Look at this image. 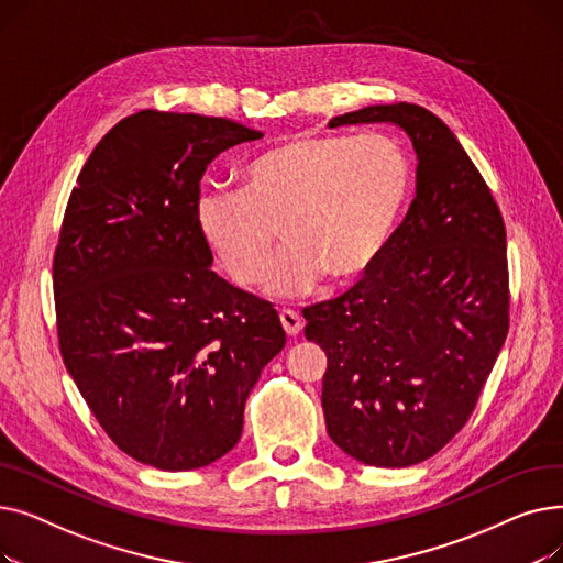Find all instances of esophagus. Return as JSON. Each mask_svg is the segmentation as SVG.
<instances>
[{
    "label": "esophagus",
    "instance_id": "34e87169",
    "mask_svg": "<svg viewBox=\"0 0 563 563\" xmlns=\"http://www.w3.org/2000/svg\"><path fill=\"white\" fill-rule=\"evenodd\" d=\"M280 323H283V329L289 338H299V333L303 331V319H301V314H297L294 310H283L280 312Z\"/></svg>",
    "mask_w": 563,
    "mask_h": 563
}]
</instances>
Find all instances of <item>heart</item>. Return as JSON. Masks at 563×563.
I'll return each mask as SVG.
<instances>
[{
  "instance_id": "b5f03b06",
  "label": "heart",
  "mask_w": 563,
  "mask_h": 563,
  "mask_svg": "<svg viewBox=\"0 0 563 563\" xmlns=\"http://www.w3.org/2000/svg\"><path fill=\"white\" fill-rule=\"evenodd\" d=\"M410 164L388 136L294 134L242 168V189H207L196 223L228 276L264 278L278 230L285 251L266 276L272 297H299L321 274L346 283L390 244L410 196Z\"/></svg>"
}]
</instances>
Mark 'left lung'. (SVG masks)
Returning <instances> with one entry per match:
<instances>
[{
	"mask_svg": "<svg viewBox=\"0 0 563 563\" xmlns=\"http://www.w3.org/2000/svg\"><path fill=\"white\" fill-rule=\"evenodd\" d=\"M388 123L418 155L416 198L344 297L303 310L327 351V431L367 465H416L459 433L509 331L507 232L454 132L429 109L393 102L335 115L329 128Z\"/></svg>",
	"mask_w": 563,
	"mask_h": 563,
	"instance_id": "left-lung-1",
	"label": "left lung"
}]
</instances>
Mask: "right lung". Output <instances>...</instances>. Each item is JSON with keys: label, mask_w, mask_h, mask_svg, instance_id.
Masks as SVG:
<instances>
[{"label": "right lung", "mask_w": 563, "mask_h": 563, "mask_svg": "<svg viewBox=\"0 0 563 563\" xmlns=\"http://www.w3.org/2000/svg\"><path fill=\"white\" fill-rule=\"evenodd\" d=\"M262 132L139 111L96 145L54 253L58 346L88 408L132 459L166 472L228 454L260 372L285 346L272 303L212 272L200 180Z\"/></svg>", "instance_id": "obj_1"}]
</instances>
